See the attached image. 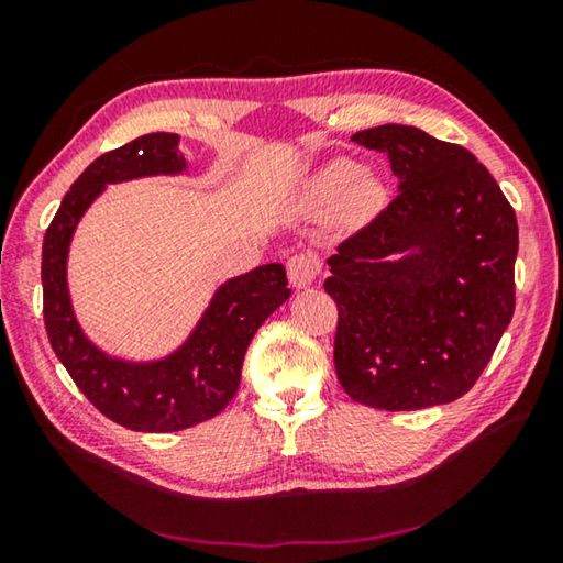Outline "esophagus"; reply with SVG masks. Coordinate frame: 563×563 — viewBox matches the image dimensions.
Listing matches in <instances>:
<instances>
[{
    "label": "esophagus",
    "mask_w": 563,
    "mask_h": 563,
    "mask_svg": "<svg viewBox=\"0 0 563 563\" xmlns=\"http://www.w3.org/2000/svg\"><path fill=\"white\" fill-rule=\"evenodd\" d=\"M320 273V263L312 258V255H292L288 261V280L292 288H308V285L316 283Z\"/></svg>",
    "instance_id": "34e87169"
}]
</instances>
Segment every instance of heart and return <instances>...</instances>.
<instances>
[{
  "label": "heart",
  "instance_id": "b5f03b06",
  "mask_svg": "<svg viewBox=\"0 0 563 563\" xmlns=\"http://www.w3.org/2000/svg\"><path fill=\"white\" fill-rule=\"evenodd\" d=\"M383 184L365 174L357 161L332 158L312 170L305 180V201L312 208H332L340 203L347 221H365L383 206Z\"/></svg>",
  "mask_w": 563,
  "mask_h": 563
}]
</instances>
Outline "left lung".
I'll use <instances>...</instances> for the list:
<instances>
[{"label": "left lung", "mask_w": 563, "mask_h": 563, "mask_svg": "<svg viewBox=\"0 0 563 563\" xmlns=\"http://www.w3.org/2000/svg\"><path fill=\"white\" fill-rule=\"evenodd\" d=\"M397 198L330 255L335 373L360 405L409 412L470 393L514 316L517 216L474 154L405 123L357 131Z\"/></svg>", "instance_id": "1"}]
</instances>
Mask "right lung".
I'll list each match as a JSON object with an SVG mask.
<instances>
[{
    "mask_svg": "<svg viewBox=\"0 0 563 563\" xmlns=\"http://www.w3.org/2000/svg\"><path fill=\"white\" fill-rule=\"evenodd\" d=\"M178 144V133H148L99 156L64 196L42 247L44 325L52 350L89 402L133 432H178L221 412L241 385L253 335L290 298L283 263L233 275L213 290L184 342L154 360L111 355L84 332L69 292L76 228L113 184L190 176Z\"/></svg>",
    "mask_w": 563,
    "mask_h": 563,
    "instance_id": "obj_1",
    "label": "right lung"
}]
</instances>
